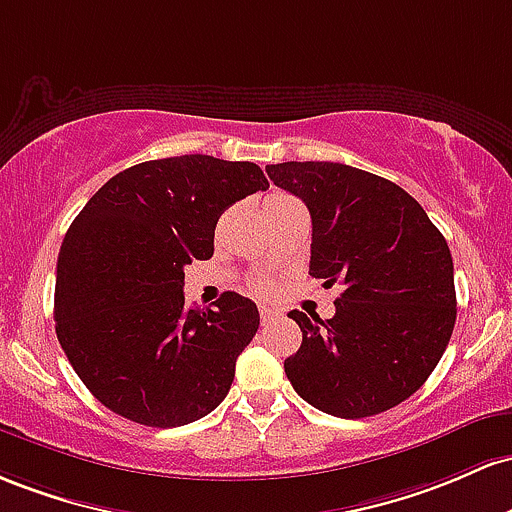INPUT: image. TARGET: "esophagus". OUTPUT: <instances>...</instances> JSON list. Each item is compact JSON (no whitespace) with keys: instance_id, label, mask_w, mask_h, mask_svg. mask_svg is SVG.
Instances as JSON below:
<instances>
[{"instance_id":"esophagus-1","label":"esophagus","mask_w":512,"mask_h":512,"mask_svg":"<svg viewBox=\"0 0 512 512\" xmlns=\"http://www.w3.org/2000/svg\"><path fill=\"white\" fill-rule=\"evenodd\" d=\"M280 317V312L278 309H271V307H261V324L263 326H268L271 324V321H275Z\"/></svg>"}]
</instances>
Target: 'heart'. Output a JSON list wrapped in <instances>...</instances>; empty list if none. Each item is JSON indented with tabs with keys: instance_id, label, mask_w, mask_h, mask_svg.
<instances>
[{
	"instance_id": "b5f03b06",
	"label": "heart",
	"mask_w": 512,
	"mask_h": 512,
	"mask_svg": "<svg viewBox=\"0 0 512 512\" xmlns=\"http://www.w3.org/2000/svg\"><path fill=\"white\" fill-rule=\"evenodd\" d=\"M287 198V195H273V198H268V203H273V200H283ZM254 290L258 292V295H271V292L275 290L273 283H256Z\"/></svg>"
}]
</instances>
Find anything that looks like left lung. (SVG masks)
<instances>
[{"instance_id":"1","label":"left lung","mask_w":512,"mask_h":512,"mask_svg":"<svg viewBox=\"0 0 512 512\" xmlns=\"http://www.w3.org/2000/svg\"><path fill=\"white\" fill-rule=\"evenodd\" d=\"M312 215L309 275L343 285L331 319L290 312L302 346L295 392L338 418L394 409L440 363L457 319L455 268L440 229L396 183L336 162L266 166Z\"/></svg>"}]
</instances>
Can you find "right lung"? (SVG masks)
Masks as SVG:
<instances>
[{
	"label": "right lung",
	"instance_id": "obj_1",
	"mask_svg": "<svg viewBox=\"0 0 512 512\" xmlns=\"http://www.w3.org/2000/svg\"><path fill=\"white\" fill-rule=\"evenodd\" d=\"M266 188L261 166L183 154L120 171L74 217L57 256L55 333L106 409L176 428L220 406L261 319L237 292L217 309L186 307L183 266L212 256L229 205Z\"/></svg>",
	"mask_w": 512,
	"mask_h": 512
}]
</instances>
